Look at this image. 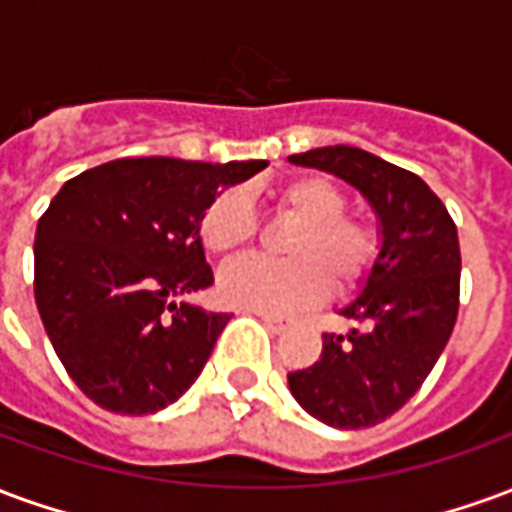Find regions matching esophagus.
<instances>
[{"label":"esophagus","instance_id":"1","mask_svg":"<svg viewBox=\"0 0 512 512\" xmlns=\"http://www.w3.org/2000/svg\"><path fill=\"white\" fill-rule=\"evenodd\" d=\"M260 321L266 323L271 332H285V329H288V323L277 321V318H271V315H260Z\"/></svg>","mask_w":512,"mask_h":512}]
</instances>
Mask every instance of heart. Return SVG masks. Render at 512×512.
<instances>
[{"mask_svg":"<svg viewBox=\"0 0 512 512\" xmlns=\"http://www.w3.org/2000/svg\"><path fill=\"white\" fill-rule=\"evenodd\" d=\"M279 216L296 224L285 244L290 260H241L219 274V296L235 310L290 315L334 290L359 288L376 268L384 235L367 216L348 211V194L332 178L301 175L274 191ZM202 244L235 255L255 241L257 216L241 189H224L205 208Z\"/></svg>","mask_w":512,"mask_h":512,"instance_id":"1","label":"heart"}]
</instances>
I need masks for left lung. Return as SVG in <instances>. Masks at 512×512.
I'll list each match as a JSON object with an SVG mask.
<instances>
[{
  "mask_svg": "<svg viewBox=\"0 0 512 512\" xmlns=\"http://www.w3.org/2000/svg\"><path fill=\"white\" fill-rule=\"evenodd\" d=\"M288 161L348 180L381 219V257L362 296L343 310L356 326L323 334L321 359L288 373L290 392L312 417L370 428L406 406L450 340L461 304L458 230L425 180L362 147H315Z\"/></svg>",
  "mask_w": 512,
  "mask_h": 512,
  "instance_id": "obj_1",
  "label": "left lung"
}]
</instances>
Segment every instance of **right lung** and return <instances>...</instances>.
<instances>
[{"mask_svg":"<svg viewBox=\"0 0 512 512\" xmlns=\"http://www.w3.org/2000/svg\"><path fill=\"white\" fill-rule=\"evenodd\" d=\"M266 161L115 158L71 178L35 233V301L62 367L106 411L142 417L200 376L227 312L175 301L213 285L200 222Z\"/></svg>","mask_w":512,"mask_h":512,"instance_id":"right-lung-1","label":"right lung"}]
</instances>
